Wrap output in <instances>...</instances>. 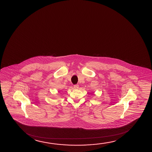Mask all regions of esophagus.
<instances>
[{"label":"esophagus","instance_id":"1","mask_svg":"<svg viewBox=\"0 0 152 152\" xmlns=\"http://www.w3.org/2000/svg\"><path fill=\"white\" fill-rule=\"evenodd\" d=\"M79 87V86L78 84H75L74 85V88L75 89H78Z\"/></svg>","mask_w":152,"mask_h":152}]
</instances>
